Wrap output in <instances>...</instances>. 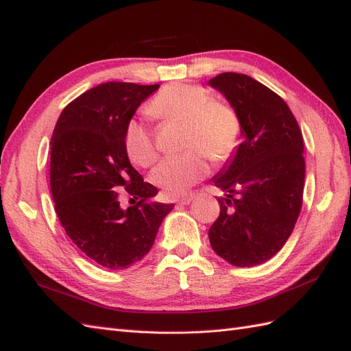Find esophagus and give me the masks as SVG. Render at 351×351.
I'll return each instance as SVG.
<instances>
[{
  "label": "esophagus",
  "mask_w": 351,
  "mask_h": 351,
  "mask_svg": "<svg viewBox=\"0 0 351 351\" xmlns=\"http://www.w3.org/2000/svg\"><path fill=\"white\" fill-rule=\"evenodd\" d=\"M195 197H196V193H189V195H186V196L178 197V199H177V204H178V205H189L190 202H192Z\"/></svg>",
  "instance_id": "1"
}]
</instances>
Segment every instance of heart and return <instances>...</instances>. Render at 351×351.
Masks as SVG:
<instances>
[{
  "mask_svg": "<svg viewBox=\"0 0 351 351\" xmlns=\"http://www.w3.org/2000/svg\"><path fill=\"white\" fill-rule=\"evenodd\" d=\"M147 112L161 121L183 124L180 155L165 156L152 171V183L168 196H182L209 171L212 162H226L236 152L241 137V120L231 104L210 99L209 92L190 83H169L147 105ZM123 146L127 158L139 167H149L156 149L147 125L132 119L125 123Z\"/></svg>",
  "mask_w": 351,
  "mask_h": 351,
  "instance_id": "obj_1",
  "label": "heart"
}]
</instances>
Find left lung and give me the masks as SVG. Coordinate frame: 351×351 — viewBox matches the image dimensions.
<instances>
[{
	"label": "left lung",
	"instance_id": "8db88e82",
	"mask_svg": "<svg viewBox=\"0 0 351 351\" xmlns=\"http://www.w3.org/2000/svg\"><path fill=\"white\" fill-rule=\"evenodd\" d=\"M241 120L243 142L212 182L226 192L209 228L218 256L234 267H256L277 254L303 205V136L280 95L246 74L221 73L209 80Z\"/></svg>",
	"mask_w": 351,
	"mask_h": 351
}]
</instances>
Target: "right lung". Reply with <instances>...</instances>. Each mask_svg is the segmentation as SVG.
Instances as JSON below:
<instances>
[{"mask_svg":"<svg viewBox=\"0 0 351 351\" xmlns=\"http://www.w3.org/2000/svg\"><path fill=\"white\" fill-rule=\"evenodd\" d=\"M159 84L108 82L62 110L51 137V193L66 234L89 259L111 271L129 268L151 250L173 204L154 200L123 146L125 123ZM140 200L123 210L121 190Z\"/></svg>","mask_w":351,"mask_h":351,"instance_id":"obj_1","label":"right lung"}]
</instances>
